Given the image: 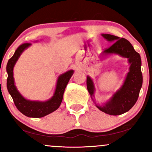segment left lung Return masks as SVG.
Segmentation results:
<instances>
[{"mask_svg":"<svg viewBox=\"0 0 152 152\" xmlns=\"http://www.w3.org/2000/svg\"><path fill=\"white\" fill-rule=\"evenodd\" d=\"M102 36L107 41H114L109 48H106L103 51V55L118 54L122 57L128 58L129 63L131 64L129 71L121 88L105 104L103 105L96 104V107L103 112L116 116L129 111L137 102L143 82L141 70L142 60L139 53L134 50L132 45L126 39L110 34H102ZM86 86L92 99L95 88L93 81L89 76H87Z\"/></svg>","mask_w":152,"mask_h":152,"instance_id":"obj_1","label":"left lung"}]
</instances>
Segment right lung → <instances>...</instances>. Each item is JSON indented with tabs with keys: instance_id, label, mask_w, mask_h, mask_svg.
Listing matches in <instances>:
<instances>
[{
	"instance_id": "right-lung-1",
	"label": "right lung",
	"mask_w": 152,
	"mask_h": 152,
	"mask_svg": "<svg viewBox=\"0 0 152 152\" xmlns=\"http://www.w3.org/2000/svg\"><path fill=\"white\" fill-rule=\"evenodd\" d=\"M31 43H23L15 50L13 56L8 60L6 66L8 73L7 78V88L11 96L16 108L19 111L28 117L41 118L50 114L56 111L61 104L63 96L66 85L74 74V71L70 70L58 76L57 80L56 86L53 96L46 102H36V101L27 100L19 93L14 83L13 78V67L20 54L24 50L29 47Z\"/></svg>"
}]
</instances>
